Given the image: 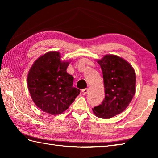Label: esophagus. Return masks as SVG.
<instances>
[{
	"label": "esophagus",
	"instance_id": "34e87169",
	"mask_svg": "<svg viewBox=\"0 0 158 158\" xmlns=\"http://www.w3.org/2000/svg\"><path fill=\"white\" fill-rule=\"evenodd\" d=\"M82 93H83V94H84V95L87 94V93H89V89H83V90H82Z\"/></svg>",
	"mask_w": 158,
	"mask_h": 158
}]
</instances>
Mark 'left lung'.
Wrapping results in <instances>:
<instances>
[{
	"label": "left lung",
	"instance_id": "8db88e82",
	"mask_svg": "<svg viewBox=\"0 0 158 158\" xmlns=\"http://www.w3.org/2000/svg\"><path fill=\"white\" fill-rule=\"evenodd\" d=\"M103 74L105 99L93 111L102 118L122 113L135 93L136 74L129 63L115 55H106L98 60Z\"/></svg>",
	"mask_w": 158,
	"mask_h": 158
}]
</instances>
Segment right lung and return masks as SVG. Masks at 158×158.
Wrapping results in <instances>:
<instances>
[{
  "label": "right lung",
  "instance_id": "add662e5",
  "mask_svg": "<svg viewBox=\"0 0 158 158\" xmlns=\"http://www.w3.org/2000/svg\"><path fill=\"white\" fill-rule=\"evenodd\" d=\"M68 62L60 60L59 52L42 56L32 65L27 77L28 90L42 111L60 114L69 108L80 90L73 87V77L67 73Z\"/></svg>",
  "mask_w": 158,
  "mask_h": 158
}]
</instances>
